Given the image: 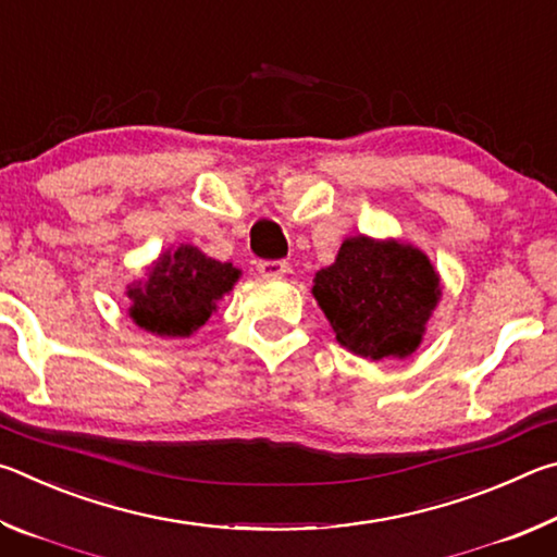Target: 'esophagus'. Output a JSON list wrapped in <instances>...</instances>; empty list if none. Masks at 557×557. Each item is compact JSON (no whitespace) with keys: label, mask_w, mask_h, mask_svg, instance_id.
Here are the masks:
<instances>
[{"label":"esophagus","mask_w":557,"mask_h":557,"mask_svg":"<svg viewBox=\"0 0 557 557\" xmlns=\"http://www.w3.org/2000/svg\"><path fill=\"white\" fill-rule=\"evenodd\" d=\"M287 270H289V265H287L285 260H260L258 262V272H260L262 277H268V280L285 277Z\"/></svg>","instance_id":"esophagus-1"}]
</instances>
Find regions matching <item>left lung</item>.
Wrapping results in <instances>:
<instances>
[{"label": "left lung", "instance_id": "obj_1", "mask_svg": "<svg viewBox=\"0 0 557 557\" xmlns=\"http://www.w3.org/2000/svg\"><path fill=\"white\" fill-rule=\"evenodd\" d=\"M312 295L348 351L383 361L422 344L442 297L432 260L412 243L351 235L329 268L314 275Z\"/></svg>", "mask_w": 557, "mask_h": 557}]
</instances>
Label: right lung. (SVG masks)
Wrapping results in <instances>:
<instances>
[{"mask_svg":"<svg viewBox=\"0 0 557 557\" xmlns=\"http://www.w3.org/2000/svg\"><path fill=\"white\" fill-rule=\"evenodd\" d=\"M240 275L233 262L213 260L196 245L182 243L164 250L145 280L127 285V314L149 334L186 338L209 322Z\"/></svg>","mask_w":557,"mask_h":557,"instance_id":"right-lung-1","label":"right lung"}]
</instances>
